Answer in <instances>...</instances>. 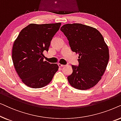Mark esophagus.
I'll return each instance as SVG.
<instances>
[{
    "label": "esophagus",
    "instance_id": "1",
    "mask_svg": "<svg viewBox=\"0 0 121 121\" xmlns=\"http://www.w3.org/2000/svg\"><path fill=\"white\" fill-rule=\"evenodd\" d=\"M58 65L59 67H64V65H63V64H60V63H58Z\"/></svg>",
    "mask_w": 121,
    "mask_h": 121
}]
</instances>
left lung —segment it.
<instances>
[{
    "instance_id": "left-lung-1",
    "label": "left lung",
    "mask_w": 121,
    "mask_h": 121,
    "mask_svg": "<svg viewBox=\"0 0 121 121\" xmlns=\"http://www.w3.org/2000/svg\"><path fill=\"white\" fill-rule=\"evenodd\" d=\"M73 52L79 54V65L72 66L68 80L74 88L87 90L101 80L109 60V51L101 33L82 24H68L60 28Z\"/></svg>"
}]
</instances>
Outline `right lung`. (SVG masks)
Segmentation results:
<instances>
[{
	"label": "right lung",
	"instance_id": "1",
	"mask_svg": "<svg viewBox=\"0 0 121 121\" xmlns=\"http://www.w3.org/2000/svg\"><path fill=\"white\" fill-rule=\"evenodd\" d=\"M61 23L31 24L24 28L14 41L12 59L22 82L32 88L48 84L57 70V64L43 61L44 51L48 52L51 42Z\"/></svg>",
	"mask_w": 121,
	"mask_h": 121
}]
</instances>
